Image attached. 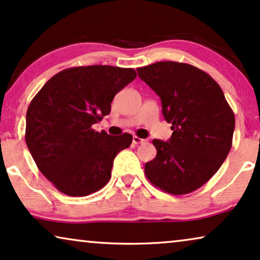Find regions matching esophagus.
Here are the masks:
<instances>
[{
	"label": "esophagus",
	"mask_w": 260,
	"mask_h": 260,
	"mask_svg": "<svg viewBox=\"0 0 260 260\" xmlns=\"http://www.w3.org/2000/svg\"><path fill=\"white\" fill-rule=\"evenodd\" d=\"M144 141H146V140H143V138H140V137H137V136H134V137H133V143H134V144L143 143Z\"/></svg>",
	"instance_id": "34e87169"
}]
</instances>
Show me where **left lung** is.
<instances>
[{"label": "left lung", "mask_w": 260, "mask_h": 260, "mask_svg": "<svg viewBox=\"0 0 260 260\" xmlns=\"http://www.w3.org/2000/svg\"><path fill=\"white\" fill-rule=\"evenodd\" d=\"M162 104L173 130L168 142L154 140L156 156L144 173L154 186L171 194L196 191L218 171L232 148L235 117L221 87L187 63L156 62L137 68Z\"/></svg>", "instance_id": "obj_1"}]
</instances>
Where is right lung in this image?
Here are the masks:
<instances>
[{"mask_svg": "<svg viewBox=\"0 0 260 260\" xmlns=\"http://www.w3.org/2000/svg\"><path fill=\"white\" fill-rule=\"evenodd\" d=\"M137 76L133 68L73 67L52 76L26 113L25 141L39 171L57 190L88 196L109 183L113 160L133 142L124 133H98L116 94Z\"/></svg>", "mask_w": 260, "mask_h": 260, "instance_id": "obj_1", "label": "right lung"}]
</instances>
